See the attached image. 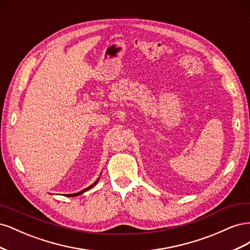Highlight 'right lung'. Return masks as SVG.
Masks as SVG:
<instances>
[{"label": "right lung", "mask_w": 250, "mask_h": 250, "mask_svg": "<svg viewBox=\"0 0 250 250\" xmlns=\"http://www.w3.org/2000/svg\"><path fill=\"white\" fill-rule=\"evenodd\" d=\"M99 179H100V177H98V179L95 181V183H94L93 185H90L89 187H87V188H83L82 191H80V192H78V193H74V194H66L65 196H67V197H75V196H79V195H81L82 193H84V192H86L87 190H89V188H92L93 187H95V186L97 185L98 181H99Z\"/></svg>", "instance_id": "1"}]
</instances>
